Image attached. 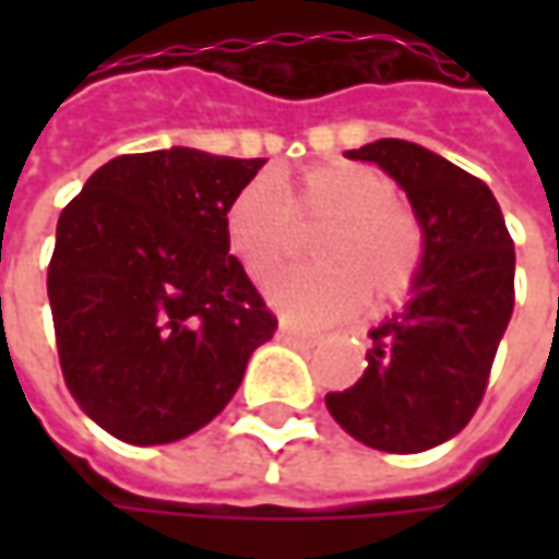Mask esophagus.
Instances as JSON below:
<instances>
[{
    "label": "esophagus",
    "instance_id": "34e87169",
    "mask_svg": "<svg viewBox=\"0 0 559 559\" xmlns=\"http://www.w3.org/2000/svg\"><path fill=\"white\" fill-rule=\"evenodd\" d=\"M280 338H283V342H308V338H311V333H305V330H295L292 323H286V320H283V323H280Z\"/></svg>",
    "mask_w": 559,
    "mask_h": 559
}]
</instances>
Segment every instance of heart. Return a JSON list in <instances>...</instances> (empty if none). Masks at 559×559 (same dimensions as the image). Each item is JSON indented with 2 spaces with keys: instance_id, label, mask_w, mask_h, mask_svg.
Returning <instances> with one entry per match:
<instances>
[{
  "instance_id": "obj_1",
  "label": "heart",
  "mask_w": 559,
  "mask_h": 559,
  "mask_svg": "<svg viewBox=\"0 0 559 559\" xmlns=\"http://www.w3.org/2000/svg\"><path fill=\"white\" fill-rule=\"evenodd\" d=\"M395 189L385 170L357 162L311 164L280 186L254 177L226 202V246L251 280L267 283L320 228V264L280 276L273 305L301 323H335L360 305L389 311L417 289L426 264L423 221Z\"/></svg>"
}]
</instances>
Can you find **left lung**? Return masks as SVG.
<instances>
[{
    "label": "left lung",
    "mask_w": 559,
    "mask_h": 559,
    "mask_svg": "<svg viewBox=\"0 0 559 559\" xmlns=\"http://www.w3.org/2000/svg\"><path fill=\"white\" fill-rule=\"evenodd\" d=\"M345 155L379 164L407 192L426 264L404 311L370 333L364 376L326 407L367 448L417 454L457 436L483 404L513 313L516 251L491 189L457 164L404 140Z\"/></svg>",
    "instance_id": "left-lung-1"
}]
</instances>
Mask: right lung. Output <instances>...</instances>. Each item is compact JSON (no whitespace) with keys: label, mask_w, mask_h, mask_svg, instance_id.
Listing matches in <instances>:
<instances>
[{"label":"right lung","mask_w":559,"mask_h":559,"mask_svg":"<svg viewBox=\"0 0 559 559\" xmlns=\"http://www.w3.org/2000/svg\"><path fill=\"white\" fill-rule=\"evenodd\" d=\"M261 164L183 145L120 155L61 211L46 280L58 360L115 439L202 429L276 330L224 236L226 202Z\"/></svg>","instance_id":"add662e5"}]
</instances>
